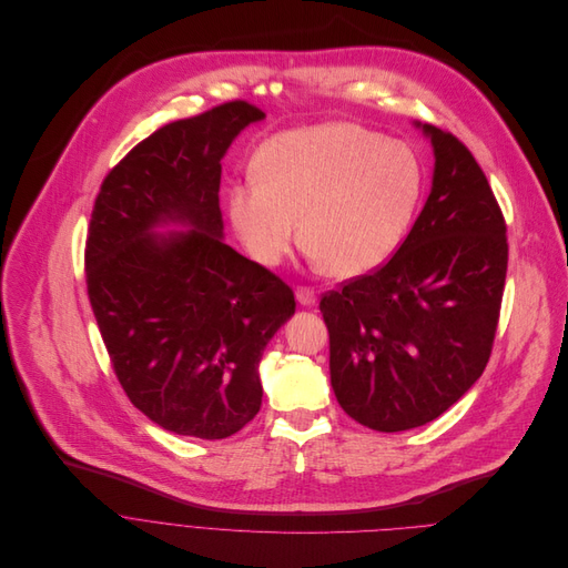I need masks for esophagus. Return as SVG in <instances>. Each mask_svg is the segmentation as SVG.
I'll return each instance as SVG.
<instances>
[{"label": "esophagus", "mask_w": 568, "mask_h": 568, "mask_svg": "<svg viewBox=\"0 0 568 568\" xmlns=\"http://www.w3.org/2000/svg\"><path fill=\"white\" fill-rule=\"evenodd\" d=\"M295 297H297V302H300L302 306H313L315 300H317V297H315V291L308 288V286H297Z\"/></svg>", "instance_id": "34e87169"}]
</instances>
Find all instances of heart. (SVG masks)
I'll return each mask as SVG.
<instances>
[{"label":"heart","instance_id":"1","mask_svg":"<svg viewBox=\"0 0 568 568\" xmlns=\"http://www.w3.org/2000/svg\"><path fill=\"white\" fill-rule=\"evenodd\" d=\"M255 172L229 187V214L246 253L277 266L302 225L304 244L339 277L363 275L394 253L420 190L405 145L352 123L273 136L257 152Z\"/></svg>","mask_w":568,"mask_h":568}]
</instances>
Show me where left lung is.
Here are the masks:
<instances>
[{"mask_svg":"<svg viewBox=\"0 0 568 568\" xmlns=\"http://www.w3.org/2000/svg\"><path fill=\"white\" fill-rule=\"evenodd\" d=\"M418 128L436 161L412 231L389 262L320 300L335 398L376 432L425 425L477 383L508 268L506 219L484 170L455 134Z\"/></svg>","mask_w":568,"mask_h":568,"instance_id":"8db88e82","label":"left lung"}]
</instances>
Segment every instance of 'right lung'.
I'll use <instances>...</instances> for the list:
<instances>
[{
    "label": "right lung",
    "mask_w": 568,
    "mask_h": 568,
    "mask_svg": "<svg viewBox=\"0 0 568 568\" xmlns=\"http://www.w3.org/2000/svg\"><path fill=\"white\" fill-rule=\"evenodd\" d=\"M266 113L216 104L141 141L95 196L84 275L128 398L168 432L225 438L262 407L260 361L295 313L286 282L221 242V159ZM193 225L154 236L159 222Z\"/></svg>",
    "instance_id": "right-lung-1"
}]
</instances>
